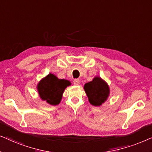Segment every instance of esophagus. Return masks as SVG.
<instances>
[{
    "mask_svg": "<svg viewBox=\"0 0 152 152\" xmlns=\"http://www.w3.org/2000/svg\"><path fill=\"white\" fill-rule=\"evenodd\" d=\"M80 83V80L79 79H74V84L75 86H78Z\"/></svg>",
    "mask_w": 152,
    "mask_h": 152,
    "instance_id": "1",
    "label": "esophagus"
}]
</instances>
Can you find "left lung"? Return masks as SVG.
Wrapping results in <instances>:
<instances>
[{
  "mask_svg": "<svg viewBox=\"0 0 152 152\" xmlns=\"http://www.w3.org/2000/svg\"><path fill=\"white\" fill-rule=\"evenodd\" d=\"M84 90L89 102L95 106H99L104 104L110 94L108 84L99 76H96L92 81L85 84Z\"/></svg>",
  "mask_w": 152,
  "mask_h": 152,
  "instance_id": "1",
  "label": "left lung"
}]
</instances>
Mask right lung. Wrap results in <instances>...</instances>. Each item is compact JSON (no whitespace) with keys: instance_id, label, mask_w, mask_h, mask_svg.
I'll return each instance as SVG.
<instances>
[{"instance_id":"1","label":"right lung","mask_w":152,"mask_h":152,"mask_svg":"<svg viewBox=\"0 0 152 152\" xmlns=\"http://www.w3.org/2000/svg\"><path fill=\"white\" fill-rule=\"evenodd\" d=\"M70 85L69 80L59 79L55 75L49 74L39 82L37 90L42 100L56 106L60 104L64 90Z\"/></svg>"}]
</instances>
